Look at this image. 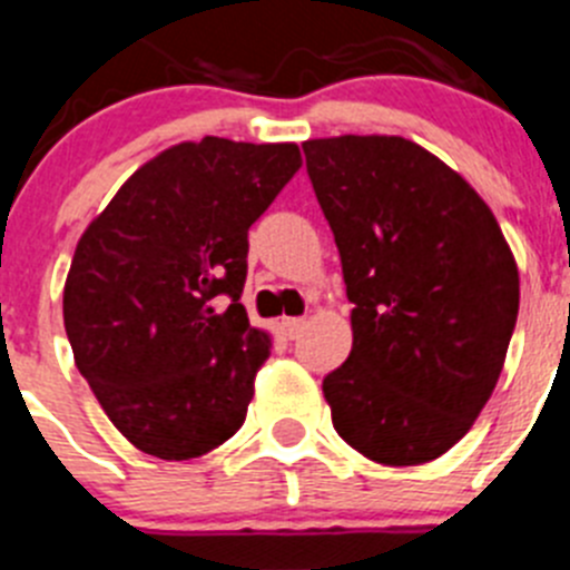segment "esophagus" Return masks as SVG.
I'll return each instance as SVG.
<instances>
[{
	"instance_id": "esophagus-1",
	"label": "esophagus",
	"mask_w": 570,
	"mask_h": 570,
	"mask_svg": "<svg viewBox=\"0 0 570 570\" xmlns=\"http://www.w3.org/2000/svg\"><path fill=\"white\" fill-rule=\"evenodd\" d=\"M305 325H308L305 320H285V322H282V328H285L288 340H299L302 331H305Z\"/></svg>"
}]
</instances>
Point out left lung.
<instances>
[{"label": "left lung", "mask_w": 570, "mask_h": 570, "mask_svg": "<svg viewBox=\"0 0 570 570\" xmlns=\"http://www.w3.org/2000/svg\"><path fill=\"white\" fill-rule=\"evenodd\" d=\"M334 230L354 347L322 380L336 434L382 465L454 448L500 380L520 274L491 208L402 136L302 142Z\"/></svg>", "instance_id": "left-lung-1"}]
</instances>
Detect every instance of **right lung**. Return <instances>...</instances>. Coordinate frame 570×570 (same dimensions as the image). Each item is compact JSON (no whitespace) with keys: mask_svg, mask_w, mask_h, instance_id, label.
Segmentation results:
<instances>
[{"mask_svg":"<svg viewBox=\"0 0 570 570\" xmlns=\"http://www.w3.org/2000/svg\"><path fill=\"white\" fill-rule=\"evenodd\" d=\"M299 165L296 145H176L79 239L62 302L68 342L105 414L145 454L203 456L245 422L271 356V334L239 302L248 230Z\"/></svg>","mask_w":570,"mask_h":570,"instance_id":"add662e5","label":"right lung"}]
</instances>
